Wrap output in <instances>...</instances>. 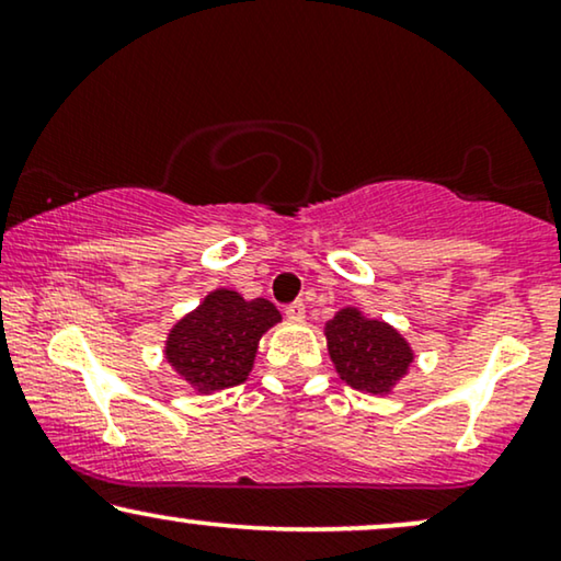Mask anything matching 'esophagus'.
Listing matches in <instances>:
<instances>
[{
	"instance_id": "34e87169",
	"label": "esophagus",
	"mask_w": 561,
	"mask_h": 561,
	"mask_svg": "<svg viewBox=\"0 0 561 561\" xmlns=\"http://www.w3.org/2000/svg\"><path fill=\"white\" fill-rule=\"evenodd\" d=\"M286 317L288 319H304L306 317V306H304V301H290L288 306H286Z\"/></svg>"
}]
</instances>
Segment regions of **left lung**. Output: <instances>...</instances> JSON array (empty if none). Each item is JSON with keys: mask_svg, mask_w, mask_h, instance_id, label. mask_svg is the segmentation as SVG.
Here are the masks:
<instances>
[{"mask_svg": "<svg viewBox=\"0 0 561 561\" xmlns=\"http://www.w3.org/2000/svg\"><path fill=\"white\" fill-rule=\"evenodd\" d=\"M329 355L342 380L367 393H388L411 365V350L393 327L344 309L327 324Z\"/></svg>", "mask_w": 561, "mask_h": 561, "instance_id": "obj_1", "label": "left lung"}]
</instances>
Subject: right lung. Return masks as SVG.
Listing matches in <instances>:
<instances>
[{
    "label": "right lung",
    "instance_id": "1",
    "mask_svg": "<svg viewBox=\"0 0 561 561\" xmlns=\"http://www.w3.org/2000/svg\"><path fill=\"white\" fill-rule=\"evenodd\" d=\"M280 321L265 298L244 301L234 290H214L168 336L165 357L202 393L240 386L252 370L260 336Z\"/></svg>",
    "mask_w": 561,
    "mask_h": 561
}]
</instances>
